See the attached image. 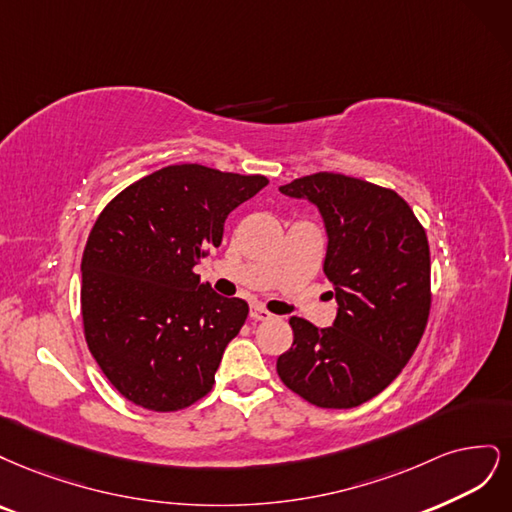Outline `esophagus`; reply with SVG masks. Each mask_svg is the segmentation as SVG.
I'll return each mask as SVG.
<instances>
[{
  "instance_id": "34e87169",
  "label": "esophagus",
  "mask_w": 512,
  "mask_h": 512,
  "mask_svg": "<svg viewBox=\"0 0 512 512\" xmlns=\"http://www.w3.org/2000/svg\"><path fill=\"white\" fill-rule=\"evenodd\" d=\"M272 315L270 312L266 310V308H261V306H251V319L253 321H268Z\"/></svg>"
}]
</instances>
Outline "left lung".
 Returning <instances> with one entry per match:
<instances>
[{
  "mask_svg": "<svg viewBox=\"0 0 512 512\" xmlns=\"http://www.w3.org/2000/svg\"><path fill=\"white\" fill-rule=\"evenodd\" d=\"M321 212L332 327L291 317L276 361L291 391L321 408H355L381 393L415 353L430 317V244L402 197L353 176L319 172L280 187Z\"/></svg>",
  "mask_w": 512,
  "mask_h": 512,
  "instance_id": "8db88e82",
  "label": "left lung"
}]
</instances>
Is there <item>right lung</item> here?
Instances as JSON below:
<instances>
[{
	"instance_id": "obj_1",
	"label": "right lung",
	"mask_w": 512,
	"mask_h": 512,
	"mask_svg": "<svg viewBox=\"0 0 512 512\" xmlns=\"http://www.w3.org/2000/svg\"><path fill=\"white\" fill-rule=\"evenodd\" d=\"M266 185L180 163L136 180L97 217L80 263L82 325L129 402L172 412L212 389L249 304L214 293L193 268L221 244L227 214Z\"/></svg>"
}]
</instances>
